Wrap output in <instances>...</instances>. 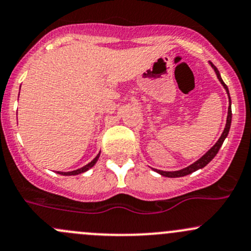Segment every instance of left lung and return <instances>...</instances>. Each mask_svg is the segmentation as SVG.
<instances>
[{
  "instance_id": "1",
  "label": "left lung",
  "mask_w": 251,
  "mask_h": 251,
  "mask_svg": "<svg viewBox=\"0 0 251 251\" xmlns=\"http://www.w3.org/2000/svg\"><path fill=\"white\" fill-rule=\"evenodd\" d=\"M210 66L213 67V70H214L216 77H218L219 81L221 83V85L224 86V89H225L226 92H227L228 95V102H230V105H228V110H227V119H226V125H225V128H224L223 133H221L220 138L218 139V142L210 148L209 150H208L207 152H205L204 155L201 157V159H199L196 161V162H194L192 165L188 166V167L183 168V170H179V171H173V172H167V171H160V170H155V168H152V170L155 171V172H157L161 176H167V178H179V176H188V174L192 173V172H196L197 170H201V168L204 167V166H207L208 163L210 162L215 157V155L218 154L219 149H220L221 146H223L224 141H225V138L227 137L228 132H230V127H231V120H232V110H231V97H230V92H228V89L227 86H226V84L224 83V80L221 79V75L220 73H219L218 68L215 67L214 65H213L212 62H209Z\"/></svg>"
}]
</instances>
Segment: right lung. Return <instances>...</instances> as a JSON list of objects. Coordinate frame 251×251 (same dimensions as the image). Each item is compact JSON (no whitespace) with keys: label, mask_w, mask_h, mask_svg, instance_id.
<instances>
[{"label":"right lung","mask_w":251,"mask_h":251,"mask_svg":"<svg viewBox=\"0 0 251 251\" xmlns=\"http://www.w3.org/2000/svg\"><path fill=\"white\" fill-rule=\"evenodd\" d=\"M100 154H101V151L99 152V154H97V156L95 157L94 160L91 161V162H89L88 165H85V166H83V167L81 168H78V170H75V171H71V172H57L59 174H61V176H77V174H80V173H84V172H86V171H89L90 170L91 167H94L95 166V163L97 162V160H99V157H100Z\"/></svg>","instance_id":"obj_1"}]
</instances>
